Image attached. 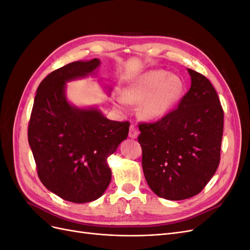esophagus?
I'll return each mask as SVG.
<instances>
[{
    "mask_svg": "<svg viewBox=\"0 0 250 250\" xmlns=\"http://www.w3.org/2000/svg\"><path fill=\"white\" fill-rule=\"evenodd\" d=\"M128 135H129V138H131V139H135V138H137V137H138V129H137V127L131 125V126L129 127V133H128Z\"/></svg>",
    "mask_w": 250,
    "mask_h": 250,
    "instance_id": "esophagus-1",
    "label": "esophagus"
}]
</instances>
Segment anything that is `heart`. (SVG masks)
<instances>
[{
	"mask_svg": "<svg viewBox=\"0 0 250 250\" xmlns=\"http://www.w3.org/2000/svg\"><path fill=\"white\" fill-rule=\"evenodd\" d=\"M184 82L177 75H169L164 70H154L142 75L128 85L119 97V107L124 108L126 102L142 103L141 112L144 118L155 120L166 115L180 98Z\"/></svg>",
	"mask_w": 250,
	"mask_h": 250,
	"instance_id": "obj_1",
	"label": "heart"
}]
</instances>
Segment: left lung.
<instances>
[{"label":"left lung","instance_id":"left-lung-1","mask_svg":"<svg viewBox=\"0 0 250 250\" xmlns=\"http://www.w3.org/2000/svg\"><path fill=\"white\" fill-rule=\"evenodd\" d=\"M191 87L178 106L154 123H141L138 141L146 181L157 196L184 200L199 194L220 163L224 112L216 89L188 69Z\"/></svg>","mask_w":250,"mask_h":250}]
</instances>
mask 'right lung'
I'll use <instances>...</instances> for the list:
<instances>
[{"label":"right lung","mask_w":250,"mask_h":250,"mask_svg":"<svg viewBox=\"0 0 250 250\" xmlns=\"http://www.w3.org/2000/svg\"><path fill=\"white\" fill-rule=\"evenodd\" d=\"M100 60L74 62L50 73L37 88L28 141L42 185L66 201L85 203L106 190L107 157L129 131L130 123L105 118L97 108H78L66 100L65 82L86 77Z\"/></svg>","instance_id":"add662e5"}]
</instances>
